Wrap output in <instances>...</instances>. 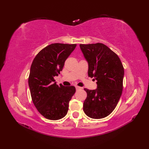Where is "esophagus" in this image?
Listing matches in <instances>:
<instances>
[{"instance_id": "34e87169", "label": "esophagus", "mask_w": 149, "mask_h": 149, "mask_svg": "<svg viewBox=\"0 0 149 149\" xmlns=\"http://www.w3.org/2000/svg\"><path fill=\"white\" fill-rule=\"evenodd\" d=\"M76 89H81V87H79V86H76Z\"/></svg>"}]
</instances>
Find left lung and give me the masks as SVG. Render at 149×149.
Wrapping results in <instances>:
<instances>
[{
	"instance_id": "left-lung-1",
	"label": "left lung",
	"mask_w": 149,
	"mask_h": 149,
	"mask_svg": "<svg viewBox=\"0 0 149 149\" xmlns=\"http://www.w3.org/2000/svg\"><path fill=\"white\" fill-rule=\"evenodd\" d=\"M88 62V76L97 80L96 90L84 89L83 111L89 118L102 119L114 110L123 89L124 69L118 55L101 43L80 44Z\"/></svg>"
}]
</instances>
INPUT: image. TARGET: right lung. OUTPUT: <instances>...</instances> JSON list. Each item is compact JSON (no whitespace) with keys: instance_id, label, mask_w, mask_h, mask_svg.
<instances>
[{"instance_id":"obj_1","label":"right lung","mask_w":149,"mask_h":149,"mask_svg":"<svg viewBox=\"0 0 149 149\" xmlns=\"http://www.w3.org/2000/svg\"><path fill=\"white\" fill-rule=\"evenodd\" d=\"M76 44L52 43L43 48L31 63L29 85L33 103L44 118L60 119L66 115L75 87L58 86L54 77L62 71L65 62Z\"/></svg>"}]
</instances>
